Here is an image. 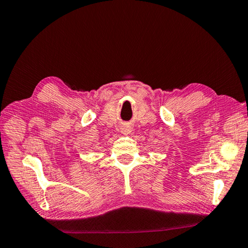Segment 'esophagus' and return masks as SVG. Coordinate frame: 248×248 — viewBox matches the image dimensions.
I'll return each mask as SVG.
<instances>
[{
  "label": "esophagus",
  "instance_id": "1",
  "mask_svg": "<svg viewBox=\"0 0 248 248\" xmlns=\"http://www.w3.org/2000/svg\"><path fill=\"white\" fill-rule=\"evenodd\" d=\"M131 131H132L131 126H129V125H127V124H124V125H122V126H121V132L125 134V135H127V134L131 133Z\"/></svg>",
  "mask_w": 248,
  "mask_h": 248
}]
</instances>
